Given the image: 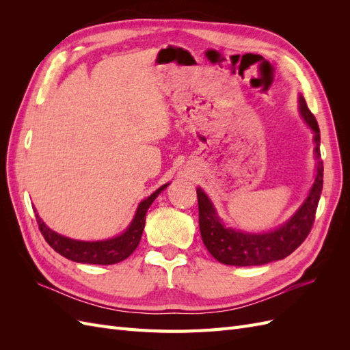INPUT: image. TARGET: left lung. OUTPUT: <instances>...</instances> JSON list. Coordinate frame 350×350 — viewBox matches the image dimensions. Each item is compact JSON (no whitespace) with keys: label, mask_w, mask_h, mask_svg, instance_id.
<instances>
[{"label":"left lung","mask_w":350,"mask_h":350,"mask_svg":"<svg viewBox=\"0 0 350 350\" xmlns=\"http://www.w3.org/2000/svg\"><path fill=\"white\" fill-rule=\"evenodd\" d=\"M299 113L314 133L315 176L308 196L289 220L269 232H247L226 226L220 219L215 204L203 188H197L198 224L201 238L208 252L219 262L228 266H261L283 260L292 254L308 237L314 224L317 206L323 191V161L320 153V129L315 116L306 107L302 94L298 96Z\"/></svg>","instance_id":"left-lung-1"}]
</instances>
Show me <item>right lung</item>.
Returning a JSON list of instances; mask_svg holds the SVG:
<instances>
[{
  "instance_id": "obj_1",
  "label": "right lung",
  "mask_w": 350,
  "mask_h": 350,
  "mask_svg": "<svg viewBox=\"0 0 350 350\" xmlns=\"http://www.w3.org/2000/svg\"><path fill=\"white\" fill-rule=\"evenodd\" d=\"M169 184L157 188L156 191L143 200L135 210V215L122 234L116 235L109 239L103 241H79L71 239L61 234H57L55 230L49 229L44 220L40 219L35 208V215L39 229L44 235L45 241L54 248L62 257H66L71 261L84 262V264H102V266H109V264H116L125 258H129L131 254L139 247L143 229L146 225V213L154 198L161 194Z\"/></svg>"
}]
</instances>
